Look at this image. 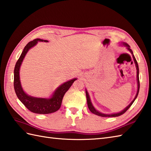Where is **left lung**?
I'll return each mask as SVG.
<instances>
[{
  "label": "left lung",
  "instance_id": "left-lung-1",
  "mask_svg": "<svg viewBox=\"0 0 151 151\" xmlns=\"http://www.w3.org/2000/svg\"><path fill=\"white\" fill-rule=\"evenodd\" d=\"M120 45L123 46H125V47H126L127 49L129 50V51L130 52V53H131L132 55L134 61L135 65H136V70H137V83H138V90H137V93H136V95L135 96L134 99L132 100V101L130 103L129 105L126 107L125 109H124L122 110V111L119 112L118 113H114V114H103V113H101V112H99L98 110H97L94 108V106H93L92 103L91 102V100H90L88 93V92H87V90H86V100H87V105H88V109L90 110V112H91L92 113L94 114H96V115H98L99 116H101V117H117V116H119L122 115L123 114L125 113L127 111V110L130 108V106L132 105V103H134V101H135V99H136L137 96H138V95L139 90V67H138V63H137V61H136V59L135 58V57H134V54H133V52L132 51V50L130 48V46L128 44H127V43L122 42H121V45Z\"/></svg>",
  "mask_w": 151,
  "mask_h": 151
}]
</instances>
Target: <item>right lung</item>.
<instances>
[{
    "label": "right lung",
    "mask_w": 151,
    "mask_h": 151,
    "mask_svg": "<svg viewBox=\"0 0 151 151\" xmlns=\"http://www.w3.org/2000/svg\"><path fill=\"white\" fill-rule=\"evenodd\" d=\"M38 42H47L48 41H46V40L36 39L32 41L29 42L26 45L21 56H20L18 61L16 63L14 68V82H13V85H14L15 92L17 98L29 110L33 113L40 114H46L55 112L60 109V107L61 106L63 96L77 79H72L63 83L62 85L56 88L50 98H35V97L29 96L25 93L22 89L21 80H20V67H21L24 57L29 51V50L35 46Z\"/></svg>",
    "instance_id": "right-lung-1"
}]
</instances>
